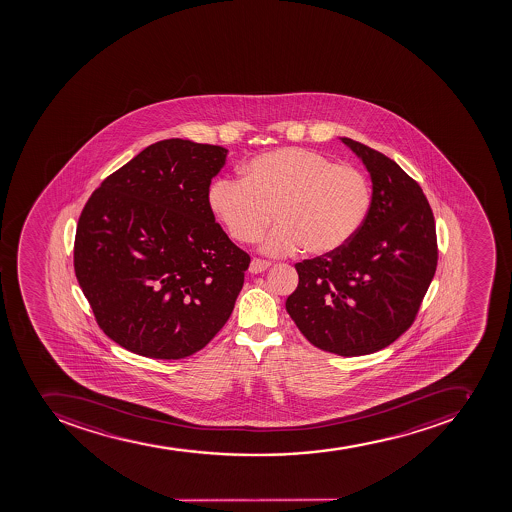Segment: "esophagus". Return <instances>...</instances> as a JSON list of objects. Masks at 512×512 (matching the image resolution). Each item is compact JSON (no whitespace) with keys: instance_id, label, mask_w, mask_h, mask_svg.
<instances>
[{"instance_id":"obj_1","label":"esophagus","mask_w":512,"mask_h":512,"mask_svg":"<svg viewBox=\"0 0 512 512\" xmlns=\"http://www.w3.org/2000/svg\"><path fill=\"white\" fill-rule=\"evenodd\" d=\"M272 263L267 262V260H260V258H254L252 263H250V273H254V275H258V273H263L270 267Z\"/></svg>"}]
</instances>
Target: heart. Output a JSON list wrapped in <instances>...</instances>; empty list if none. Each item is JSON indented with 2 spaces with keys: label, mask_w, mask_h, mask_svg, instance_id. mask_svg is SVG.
<instances>
[{
  "label": "heart",
  "mask_w": 512,
  "mask_h": 512,
  "mask_svg": "<svg viewBox=\"0 0 512 512\" xmlns=\"http://www.w3.org/2000/svg\"><path fill=\"white\" fill-rule=\"evenodd\" d=\"M209 209L237 242H254L278 219L262 249L329 255L357 236L371 208L367 173L314 150L280 149L244 165V177L214 180Z\"/></svg>",
  "instance_id": "b5f03b06"
}]
</instances>
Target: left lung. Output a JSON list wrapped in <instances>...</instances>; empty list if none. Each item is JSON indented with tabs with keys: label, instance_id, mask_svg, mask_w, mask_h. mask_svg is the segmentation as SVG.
Here are the masks:
<instances>
[{
	"label": "left lung",
	"instance_id": "1",
	"mask_svg": "<svg viewBox=\"0 0 512 512\" xmlns=\"http://www.w3.org/2000/svg\"><path fill=\"white\" fill-rule=\"evenodd\" d=\"M342 142L370 172V213L345 247L294 265L299 283L286 311L317 349L358 357L385 349L412 326L439 249L419 183L378 150Z\"/></svg>",
	"mask_w": 512,
	"mask_h": 512
}]
</instances>
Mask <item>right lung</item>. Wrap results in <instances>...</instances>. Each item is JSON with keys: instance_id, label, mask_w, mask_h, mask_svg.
<instances>
[{"instance_id": "right-lung-1", "label": "right lung", "mask_w": 512, "mask_h": 512, "mask_svg": "<svg viewBox=\"0 0 512 512\" xmlns=\"http://www.w3.org/2000/svg\"><path fill=\"white\" fill-rule=\"evenodd\" d=\"M226 155L221 145L155 142L86 201L75 275L101 331L129 352L190 357L231 317L250 257L209 209Z\"/></svg>"}]
</instances>
